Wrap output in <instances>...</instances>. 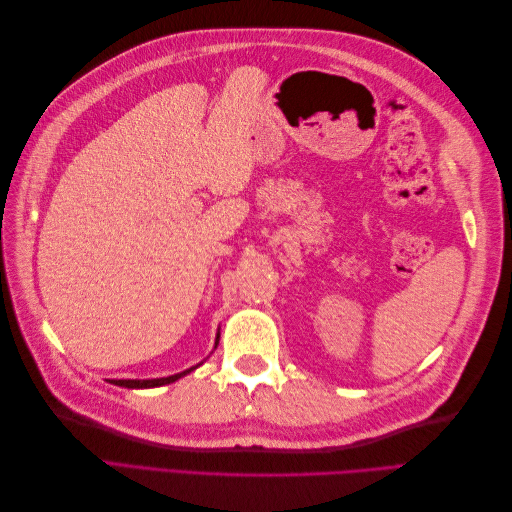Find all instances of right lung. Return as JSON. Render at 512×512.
<instances>
[{
	"label": "right lung",
	"mask_w": 512,
	"mask_h": 512,
	"mask_svg": "<svg viewBox=\"0 0 512 512\" xmlns=\"http://www.w3.org/2000/svg\"><path fill=\"white\" fill-rule=\"evenodd\" d=\"M220 337V335H218ZM215 346H218V342H215ZM198 367V365H196ZM196 367H190L181 371V374H175V376H168V378H153V380H113V384L117 386H126V389H153V386H164V384H170L175 382L179 378H183L185 374H190V371H194Z\"/></svg>",
	"instance_id": "1"
}]
</instances>
